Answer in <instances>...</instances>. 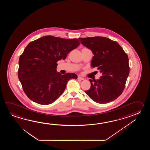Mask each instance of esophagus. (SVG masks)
Here are the masks:
<instances>
[{"mask_svg":"<svg viewBox=\"0 0 150 150\" xmlns=\"http://www.w3.org/2000/svg\"><path fill=\"white\" fill-rule=\"evenodd\" d=\"M77 79L78 80H83L85 79L84 78H83L82 77H81V76H78L77 77Z\"/></svg>","mask_w":150,"mask_h":150,"instance_id":"34e87169","label":"esophagus"}]
</instances>
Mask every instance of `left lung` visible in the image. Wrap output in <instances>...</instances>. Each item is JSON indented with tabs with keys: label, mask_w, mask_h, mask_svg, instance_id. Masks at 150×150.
<instances>
[{
	"label": "left lung",
	"mask_w": 150,
	"mask_h": 150,
	"mask_svg": "<svg viewBox=\"0 0 150 150\" xmlns=\"http://www.w3.org/2000/svg\"><path fill=\"white\" fill-rule=\"evenodd\" d=\"M92 51V67L102 74L99 79H89L91 88L85 91L94 101L101 104L111 102L125 89L130 67L127 55L117 42L102 36L79 38Z\"/></svg>",
	"instance_id": "1"
}]
</instances>
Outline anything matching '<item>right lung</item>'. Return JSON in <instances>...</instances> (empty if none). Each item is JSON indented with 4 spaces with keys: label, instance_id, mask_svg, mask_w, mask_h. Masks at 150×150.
I'll return each mask as SVG.
<instances>
[{
    "label": "right lung",
    "instance_id": "1",
    "mask_svg": "<svg viewBox=\"0 0 150 150\" xmlns=\"http://www.w3.org/2000/svg\"><path fill=\"white\" fill-rule=\"evenodd\" d=\"M77 38L45 36L29 43L19 58L18 77L24 92L34 102L51 104L64 92L70 79L77 75H62L56 70L58 61L80 45Z\"/></svg>",
    "mask_w": 150,
    "mask_h": 150
}]
</instances>
